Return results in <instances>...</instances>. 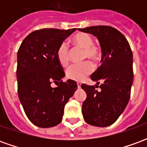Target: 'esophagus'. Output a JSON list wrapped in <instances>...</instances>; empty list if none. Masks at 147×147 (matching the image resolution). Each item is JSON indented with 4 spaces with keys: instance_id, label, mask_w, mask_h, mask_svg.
<instances>
[{
    "instance_id": "34e87169",
    "label": "esophagus",
    "mask_w": 147,
    "mask_h": 147,
    "mask_svg": "<svg viewBox=\"0 0 147 147\" xmlns=\"http://www.w3.org/2000/svg\"><path fill=\"white\" fill-rule=\"evenodd\" d=\"M77 86H78V88H81V83H77Z\"/></svg>"
}]
</instances>
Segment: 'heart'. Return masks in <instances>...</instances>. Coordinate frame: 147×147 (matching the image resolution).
Instances as JSON below:
<instances>
[{"instance_id":"heart-1","label":"heart","mask_w":147,"mask_h":147,"mask_svg":"<svg viewBox=\"0 0 147 147\" xmlns=\"http://www.w3.org/2000/svg\"><path fill=\"white\" fill-rule=\"evenodd\" d=\"M71 42L76 47L83 49V59L90 58L94 62L98 61L102 57V51L98 45L93 43L92 37L85 32H79L72 36ZM57 58L63 67H66L70 61L69 49L65 43H61L57 50ZM94 64L90 61L82 64H72L66 70V76L76 82H81L86 79L94 71Z\"/></svg>"}]
</instances>
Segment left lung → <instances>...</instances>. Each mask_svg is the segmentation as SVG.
Masks as SVG:
<instances>
[{"label": "left lung", "mask_w": 147, "mask_h": 147, "mask_svg": "<svg viewBox=\"0 0 147 147\" xmlns=\"http://www.w3.org/2000/svg\"><path fill=\"white\" fill-rule=\"evenodd\" d=\"M79 30L97 37L102 53V64L90 76L95 86L81 85L86 93L82 105L83 118L93 126H109L129 101L134 77L132 52L126 38L114 27L94 26ZM98 86L100 92L96 90Z\"/></svg>", "instance_id": "left-lung-1"}]
</instances>
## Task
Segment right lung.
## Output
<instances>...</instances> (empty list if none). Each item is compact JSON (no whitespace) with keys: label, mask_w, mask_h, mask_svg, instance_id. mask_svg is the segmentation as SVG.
<instances>
[{"label":"right lung","mask_w":147,"mask_h":147,"mask_svg":"<svg viewBox=\"0 0 147 147\" xmlns=\"http://www.w3.org/2000/svg\"><path fill=\"white\" fill-rule=\"evenodd\" d=\"M76 28H45L28 34L17 53L18 95L28 119L39 127H51L61 123L66 103L77 89V83L63 82V67L57 50ZM54 82L57 88H53Z\"/></svg>","instance_id":"1"}]
</instances>
